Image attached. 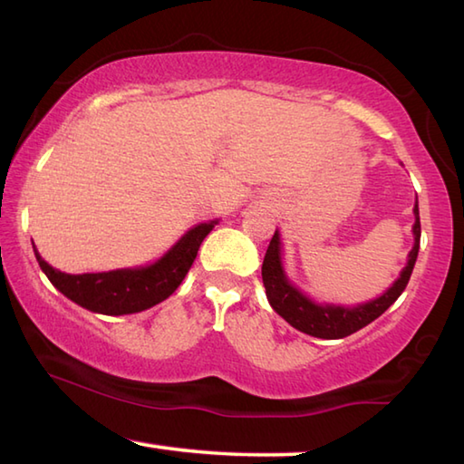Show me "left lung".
<instances>
[{
    "instance_id": "8db88e82",
    "label": "left lung",
    "mask_w": 464,
    "mask_h": 464,
    "mask_svg": "<svg viewBox=\"0 0 464 464\" xmlns=\"http://www.w3.org/2000/svg\"><path fill=\"white\" fill-rule=\"evenodd\" d=\"M414 247L410 251L408 266L403 267L398 282H395L383 296L355 308L318 306L313 300H308L304 294L294 288L284 276L280 261V235L276 231L267 246L264 266H261V277H264L269 304H272V308L285 320V323H290L294 328H298V331L310 336H318V339H343V336H349L353 333H357L359 328L373 323L377 316H382L385 310L401 296V292L406 290V285L410 282L411 269H414L420 249V233H422V229H420L418 203L414 207Z\"/></svg>"
}]
</instances>
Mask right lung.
<instances>
[{
  "label": "right lung",
  "instance_id": "right-lung-1",
  "mask_svg": "<svg viewBox=\"0 0 464 464\" xmlns=\"http://www.w3.org/2000/svg\"><path fill=\"white\" fill-rule=\"evenodd\" d=\"M217 221L200 223L190 229L156 264L136 269H113L99 274H64L48 266L34 247L42 272L56 290L91 313L120 316L156 306L179 288L195 261L198 247Z\"/></svg>",
  "mask_w": 464,
  "mask_h": 464
}]
</instances>
